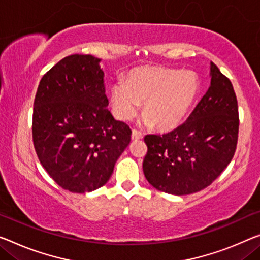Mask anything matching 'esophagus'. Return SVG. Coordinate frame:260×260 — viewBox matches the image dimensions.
Here are the masks:
<instances>
[{
	"label": "esophagus",
	"mask_w": 260,
	"mask_h": 260,
	"mask_svg": "<svg viewBox=\"0 0 260 260\" xmlns=\"http://www.w3.org/2000/svg\"><path fill=\"white\" fill-rule=\"evenodd\" d=\"M131 138H133V141H139V139L143 138V134L141 133V131L134 129L133 135H131Z\"/></svg>",
	"instance_id": "esophagus-1"
}]
</instances>
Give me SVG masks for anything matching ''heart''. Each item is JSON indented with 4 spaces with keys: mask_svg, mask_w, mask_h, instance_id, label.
<instances>
[{
    "mask_svg": "<svg viewBox=\"0 0 260 260\" xmlns=\"http://www.w3.org/2000/svg\"><path fill=\"white\" fill-rule=\"evenodd\" d=\"M200 90L198 75L158 66L131 70L124 81L111 86L110 101L114 114L133 119L144 102V121L158 130H173L185 119Z\"/></svg>",
    "mask_w": 260,
    "mask_h": 260,
    "instance_id": "obj_1",
    "label": "heart"
}]
</instances>
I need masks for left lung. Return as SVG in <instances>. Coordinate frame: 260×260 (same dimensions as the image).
I'll use <instances>...</instances> for the list:
<instances>
[{
    "label": "left lung",
    "instance_id": "8db88e82",
    "mask_svg": "<svg viewBox=\"0 0 260 260\" xmlns=\"http://www.w3.org/2000/svg\"><path fill=\"white\" fill-rule=\"evenodd\" d=\"M210 86L185 123L171 133L146 135V180L173 195L208 187L233 159L238 141V105L233 83L210 63Z\"/></svg>",
    "mask_w": 260,
    "mask_h": 260
}]
</instances>
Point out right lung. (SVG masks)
<instances>
[{"label": "right lung", "mask_w": 260, "mask_h": 260, "mask_svg": "<svg viewBox=\"0 0 260 260\" xmlns=\"http://www.w3.org/2000/svg\"><path fill=\"white\" fill-rule=\"evenodd\" d=\"M100 59L72 54L46 72L36 93L32 139L50 177L72 193L106 185L131 141V129L108 110Z\"/></svg>", "instance_id": "1"}]
</instances>
